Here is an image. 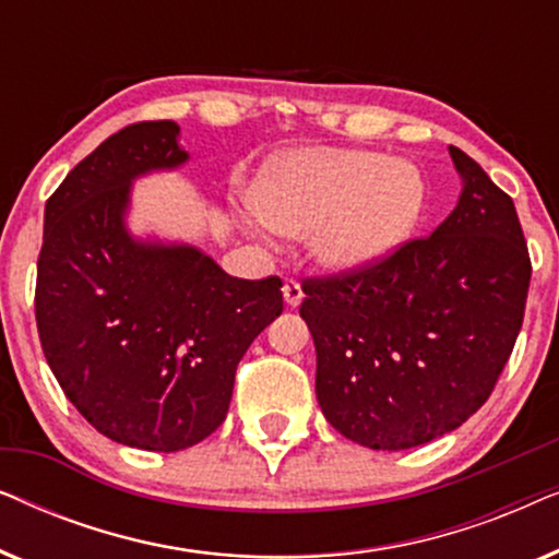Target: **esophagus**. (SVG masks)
<instances>
[{"label": "esophagus", "mask_w": 559, "mask_h": 559, "mask_svg": "<svg viewBox=\"0 0 559 559\" xmlns=\"http://www.w3.org/2000/svg\"><path fill=\"white\" fill-rule=\"evenodd\" d=\"M282 293H285V302L289 308H297V305L302 302V285L297 280H285V285H282Z\"/></svg>", "instance_id": "esophagus-1"}]
</instances>
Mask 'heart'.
<instances>
[{"mask_svg": "<svg viewBox=\"0 0 559 559\" xmlns=\"http://www.w3.org/2000/svg\"><path fill=\"white\" fill-rule=\"evenodd\" d=\"M412 163L373 150L308 147L272 159L251 186L257 218L282 236H310L325 272H364L409 239L425 209Z\"/></svg>", "mask_w": 559, "mask_h": 559, "instance_id": "1", "label": "heart"}]
</instances>
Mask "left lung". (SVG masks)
<instances>
[{
    "label": "left lung",
    "mask_w": 559,
    "mask_h": 559,
    "mask_svg": "<svg viewBox=\"0 0 559 559\" xmlns=\"http://www.w3.org/2000/svg\"><path fill=\"white\" fill-rule=\"evenodd\" d=\"M463 193L425 239L364 272L305 280L316 394L343 438L407 450L491 396L522 331L532 262L514 201L450 147Z\"/></svg>",
    "instance_id": "8db88e82"
}]
</instances>
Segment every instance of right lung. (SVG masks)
<instances>
[{
	"instance_id": "add662e5",
	"label": "right lung",
	"mask_w": 559,
	"mask_h": 559,
	"mask_svg": "<svg viewBox=\"0 0 559 559\" xmlns=\"http://www.w3.org/2000/svg\"><path fill=\"white\" fill-rule=\"evenodd\" d=\"M175 121L98 144L45 203L35 318L73 407L121 445L175 453L226 419L236 366L282 312V280H239L188 243L134 239L132 180L188 163Z\"/></svg>"
}]
</instances>
